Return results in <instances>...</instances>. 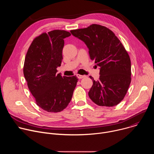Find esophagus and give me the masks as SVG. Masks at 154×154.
<instances>
[{"label": "esophagus", "instance_id": "1", "mask_svg": "<svg viewBox=\"0 0 154 154\" xmlns=\"http://www.w3.org/2000/svg\"><path fill=\"white\" fill-rule=\"evenodd\" d=\"M77 77H78V79H81L85 78L86 76L85 75H80V74H77Z\"/></svg>", "mask_w": 154, "mask_h": 154}]
</instances>
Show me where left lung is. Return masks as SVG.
Masks as SVG:
<instances>
[{"label": "left lung", "mask_w": 154, "mask_h": 154, "mask_svg": "<svg viewBox=\"0 0 154 154\" xmlns=\"http://www.w3.org/2000/svg\"><path fill=\"white\" fill-rule=\"evenodd\" d=\"M71 33L85 42L90 58L100 67L99 80L90 76L93 82L88 92L90 98L99 106L118 105L131 82V61L122 43L112 30L97 24Z\"/></svg>", "instance_id": "left-lung-1"}]
</instances>
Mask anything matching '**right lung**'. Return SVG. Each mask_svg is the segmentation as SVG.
Returning a JSON list of instances; mask_svg holds the SVG:
<instances>
[{"label": "right lung", "instance_id": "right-lung-1", "mask_svg": "<svg viewBox=\"0 0 154 154\" xmlns=\"http://www.w3.org/2000/svg\"><path fill=\"white\" fill-rule=\"evenodd\" d=\"M65 30L43 33L34 39L27 52L24 75L36 104L44 110L57 113L66 108L72 97L78 79L62 77L57 68L61 66Z\"/></svg>", "mask_w": 154, "mask_h": 154}]
</instances>
